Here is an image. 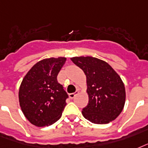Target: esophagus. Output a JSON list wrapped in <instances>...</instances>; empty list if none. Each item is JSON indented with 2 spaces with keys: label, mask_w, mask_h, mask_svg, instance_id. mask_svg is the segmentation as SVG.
I'll list each match as a JSON object with an SVG mask.
<instances>
[{
  "label": "esophagus",
  "mask_w": 148,
  "mask_h": 148,
  "mask_svg": "<svg viewBox=\"0 0 148 148\" xmlns=\"http://www.w3.org/2000/svg\"><path fill=\"white\" fill-rule=\"evenodd\" d=\"M78 93H79V91H75V92L70 93V94L69 95V98H70V99H73V98H74V97L78 94Z\"/></svg>",
  "instance_id": "34e87169"
}]
</instances>
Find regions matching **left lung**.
<instances>
[{"label": "left lung", "mask_w": 148, "mask_h": 148, "mask_svg": "<svg viewBox=\"0 0 148 148\" xmlns=\"http://www.w3.org/2000/svg\"><path fill=\"white\" fill-rule=\"evenodd\" d=\"M86 76L89 103L82 109L86 120L106 124L121 114L126 100L125 86L120 75L106 62L91 56L70 58Z\"/></svg>", "instance_id": "8db88e82"}]
</instances>
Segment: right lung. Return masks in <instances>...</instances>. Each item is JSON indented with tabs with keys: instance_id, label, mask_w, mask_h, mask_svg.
<instances>
[{
	"instance_id": "add662e5",
	"label": "right lung",
	"mask_w": 148,
	"mask_h": 148,
	"mask_svg": "<svg viewBox=\"0 0 148 148\" xmlns=\"http://www.w3.org/2000/svg\"><path fill=\"white\" fill-rule=\"evenodd\" d=\"M66 61L65 57L44 58L23 79L18 92L19 103L33 125H51L61 117L68 94L57 81V75Z\"/></svg>"
}]
</instances>
